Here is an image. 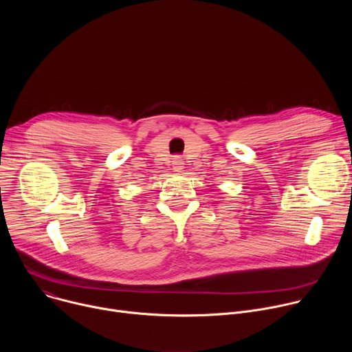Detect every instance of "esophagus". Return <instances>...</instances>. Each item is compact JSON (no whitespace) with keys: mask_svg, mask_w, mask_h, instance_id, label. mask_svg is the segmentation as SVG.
I'll return each instance as SVG.
<instances>
[{"mask_svg":"<svg viewBox=\"0 0 352 352\" xmlns=\"http://www.w3.org/2000/svg\"><path fill=\"white\" fill-rule=\"evenodd\" d=\"M173 170L175 173H181L184 170V162L179 159V157H175L173 159Z\"/></svg>","mask_w":352,"mask_h":352,"instance_id":"esophagus-1","label":"esophagus"}]
</instances>
